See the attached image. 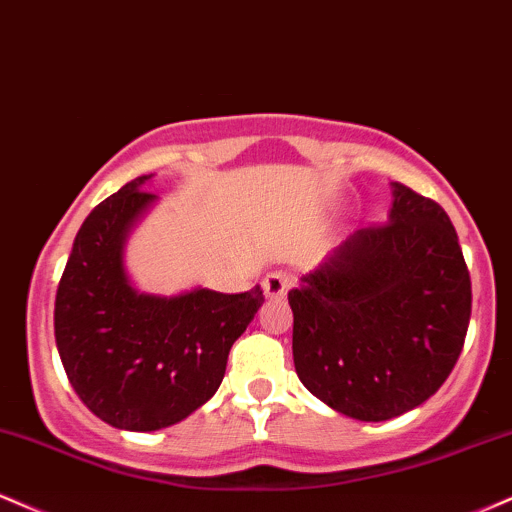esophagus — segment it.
Masks as SVG:
<instances>
[{"label":"esophagus","instance_id":"obj_1","mask_svg":"<svg viewBox=\"0 0 512 512\" xmlns=\"http://www.w3.org/2000/svg\"><path fill=\"white\" fill-rule=\"evenodd\" d=\"M287 290H290V278L285 273H268L266 280H263V294L268 299L285 297Z\"/></svg>","mask_w":512,"mask_h":512}]
</instances>
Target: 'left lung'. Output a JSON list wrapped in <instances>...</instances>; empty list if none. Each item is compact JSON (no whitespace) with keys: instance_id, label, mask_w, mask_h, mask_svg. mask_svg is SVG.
<instances>
[{"instance_id":"left-lung-1","label":"left lung","mask_w":512,"mask_h":512,"mask_svg":"<svg viewBox=\"0 0 512 512\" xmlns=\"http://www.w3.org/2000/svg\"><path fill=\"white\" fill-rule=\"evenodd\" d=\"M390 189L386 225L354 230L287 294L299 381L359 422L429 400L458 362L472 314L446 210L398 182Z\"/></svg>"}]
</instances>
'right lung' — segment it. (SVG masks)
Segmentation results:
<instances>
[{
	"label": "right lung",
	"instance_id": "add662e5",
	"mask_svg": "<svg viewBox=\"0 0 512 512\" xmlns=\"http://www.w3.org/2000/svg\"><path fill=\"white\" fill-rule=\"evenodd\" d=\"M153 174L95 206L74 239L54 302V338L76 395L114 429L158 431L196 412L225 376L227 354L263 290L194 287L172 297L131 282L124 246L158 196Z\"/></svg>",
	"mask_w": 512,
	"mask_h": 512
}]
</instances>
